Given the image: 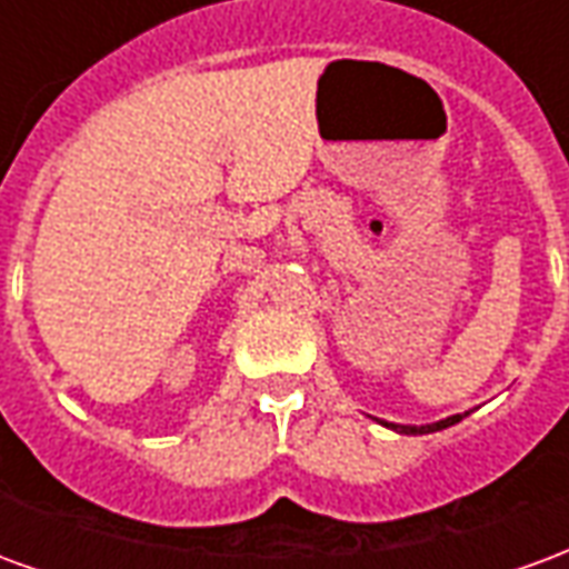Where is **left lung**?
<instances>
[{
    "label": "left lung",
    "mask_w": 569,
    "mask_h": 569,
    "mask_svg": "<svg viewBox=\"0 0 569 569\" xmlns=\"http://www.w3.org/2000/svg\"><path fill=\"white\" fill-rule=\"evenodd\" d=\"M457 420H463L460 415H453V418L448 420H439V423H427V427H396L399 432H406V436H423V432H436V429H445L451 427V423H457ZM390 427V423H387Z\"/></svg>",
    "instance_id": "8db88e82"
}]
</instances>
